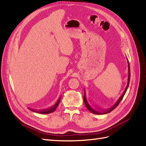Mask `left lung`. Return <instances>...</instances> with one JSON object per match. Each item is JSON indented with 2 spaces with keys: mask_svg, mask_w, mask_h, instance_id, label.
I'll return each mask as SVG.
<instances>
[{
  "mask_svg": "<svg viewBox=\"0 0 146 146\" xmlns=\"http://www.w3.org/2000/svg\"><path fill=\"white\" fill-rule=\"evenodd\" d=\"M127 63H128V70H129V74H128V81H127V84L126 87V88H125V90L123 92V94H122V95L120 96V98H119V100H118L116 103H115L113 106L111 108H110V109L106 110H96L93 109V108L91 107L90 105L89 104V103H88V101L86 100V93H85V91H84V97H83V100H84V104H85V106H86V108H88V110L90 111H91V113H93V114H107V113H109L110 112H111L113 110H114L115 108H116L118 104H119V103L121 102V101L123 99L125 93H126V91L127 90V88L129 86V81H130V77H131V72H130V66H129V63L128 62V59H127Z\"/></svg>",
  "mask_w": 146,
  "mask_h": 146,
  "instance_id": "8db88e82",
  "label": "left lung"
}]
</instances>
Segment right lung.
Returning a JSON list of instances; mask_svg holds the SVG:
<instances>
[{
	"label": "right lung",
	"instance_id": "1",
	"mask_svg": "<svg viewBox=\"0 0 146 146\" xmlns=\"http://www.w3.org/2000/svg\"><path fill=\"white\" fill-rule=\"evenodd\" d=\"M60 99H61V98H60L57 101L55 105H54L53 106L51 107L50 108H48V109L43 110H39V111H36V110H32V109H31V108H29V109L30 110L32 111L33 112H35V113H40V114H49V113H53V112L55 111L57 106H58V104L60 103Z\"/></svg>",
	"mask_w": 146,
	"mask_h": 146
}]
</instances>
